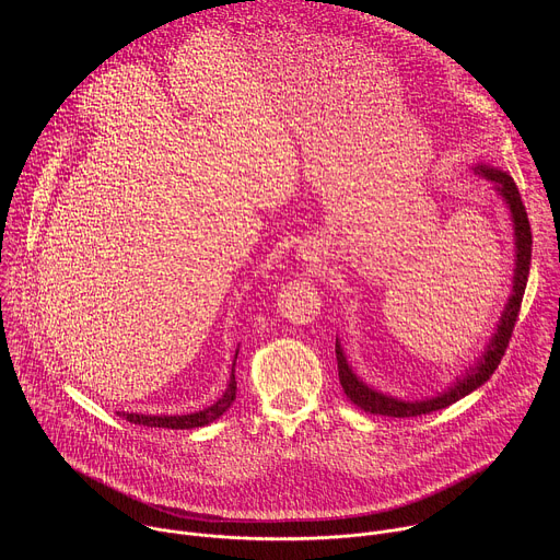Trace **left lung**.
I'll list each match as a JSON object with an SVG mask.
<instances>
[{"label": "left lung", "mask_w": 560, "mask_h": 560, "mask_svg": "<svg viewBox=\"0 0 560 560\" xmlns=\"http://www.w3.org/2000/svg\"><path fill=\"white\" fill-rule=\"evenodd\" d=\"M474 173L483 175L486 179L494 182V190L503 197V201L510 208L512 214V223H514V246H516V264H514V281H512V296L505 303V310L501 314V322L497 326V332L492 335L488 348L481 352V357L476 359V363L465 370V374L460 378H456V383L452 387H447V392L425 398V401H404V398H394L389 394H383L374 387H370L368 383H363L354 370L350 368L346 352L337 339L335 352H337V365H339V381L341 387L346 392V396L350 401L361 408L363 412L370 415H381V417H394V419H406V417H421V415H430L436 410H443L452 404H456L458 398L467 396L469 392H474L476 387H481L499 368L508 343L512 339L514 332V324L518 318V310H521V301L525 294V285H527V277H529V261H532V230H529V219L525 212V206L521 201L518 188L514 184V179L494 168V166H486V164H476L471 168Z\"/></svg>", "instance_id": "obj_1"}]
</instances>
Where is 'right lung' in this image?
<instances>
[{
  "mask_svg": "<svg viewBox=\"0 0 560 560\" xmlns=\"http://www.w3.org/2000/svg\"><path fill=\"white\" fill-rule=\"evenodd\" d=\"M236 354H238V350H236ZM234 396H236V381H234V363H232L230 383H228L223 396L219 398L217 404H212L206 410H199V412H192V415H137V412H117V415L124 417L126 421L135 423V425L168 428V430H192V428H203V425L212 423L214 419H219L232 406Z\"/></svg>",
  "mask_w": 560,
  "mask_h": 560,
  "instance_id": "add662e5",
  "label": "right lung"
}]
</instances>
